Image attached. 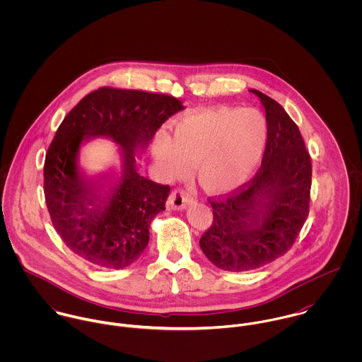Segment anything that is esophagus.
<instances>
[{"mask_svg":"<svg viewBox=\"0 0 362 362\" xmlns=\"http://www.w3.org/2000/svg\"><path fill=\"white\" fill-rule=\"evenodd\" d=\"M192 201H194V197L189 192L184 191L182 188H177V189L171 191V194L168 197V205L177 210L185 209Z\"/></svg>","mask_w":362,"mask_h":362,"instance_id":"34e87169","label":"esophagus"}]
</instances>
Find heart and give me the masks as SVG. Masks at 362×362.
<instances>
[{
	"mask_svg": "<svg viewBox=\"0 0 362 362\" xmlns=\"http://www.w3.org/2000/svg\"><path fill=\"white\" fill-rule=\"evenodd\" d=\"M269 132V122L259 110L217 107L178 121L173 139L158 134L153 155L168 175H185L197 165L206 189L226 192L244 184L258 168Z\"/></svg>",
	"mask_w": 362,
	"mask_h": 362,
	"instance_id": "b5f03b06",
	"label": "heart"
}]
</instances>
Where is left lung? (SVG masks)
I'll list each match as a JSON object with an SVG mask.
<instances>
[{
  "label": "left lung",
  "mask_w": 362,
  "mask_h": 362,
  "mask_svg": "<svg viewBox=\"0 0 362 362\" xmlns=\"http://www.w3.org/2000/svg\"><path fill=\"white\" fill-rule=\"evenodd\" d=\"M264 107L269 142L257 174L228 194L207 198L213 221L199 240L218 269L247 272L283 257L310 214L312 164L286 110L251 89Z\"/></svg>",
  "instance_id": "8db88e82"
}]
</instances>
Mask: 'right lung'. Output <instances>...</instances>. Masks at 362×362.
I'll return each mask as SVG.
<instances>
[{"mask_svg": "<svg viewBox=\"0 0 362 362\" xmlns=\"http://www.w3.org/2000/svg\"><path fill=\"white\" fill-rule=\"evenodd\" d=\"M182 108L170 95L104 86L62 119L46 153L45 198L55 231L75 255L107 269L127 267L142 255L170 187L141 177L134 152L146 148L163 122ZM96 136L114 139L124 156L123 181L104 208L95 186L76 168L80 144Z\"/></svg>", "mask_w": 362, "mask_h": 362, "instance_id": "1", "label": "right lung"}]
</instances>
